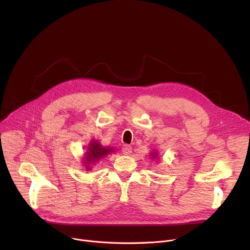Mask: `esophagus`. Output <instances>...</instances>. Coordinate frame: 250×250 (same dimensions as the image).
<instances>
[{
  "instance_id": "esophagus-1",
  "label": "esophagus",
  "mask_w": 250,
  "mask_h": 250,
  "mask_svg": "<svg viewBox=\"0 0 250 250\" xmlns=\"http://www.w3.org/2000/svg\"><path fill=\"white\" fill-rule=\"evenodd\" d=\"M122 150H123V154H125V155H129V154L131 153V151H132V148H131L129 146H124L123 148H122Z\"/></svg>"
}]
</instances>
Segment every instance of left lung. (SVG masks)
<instances>
[{
  "label": "left lung",
  "mask_w": 250,
  "mask_h": 250,
  "mask_svg": "<svg viewBox=\"0 0 250 250\" xmlns=\"http://www.w3.org/2000/svg\"><path fill=\"white\" fill-rule=\"evenodd\" d=\"M150 157L154 160H157L158 158V153H157V150H152V152L150 153Z\"/></svg>",
  "instance_id": "1"
}]
</instances>
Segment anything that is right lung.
I'll use <instances>...</instances> for the list:
<instances>
[{
    "label": "right lung",
    "instance_id": "add662e5",
    "mask_svg": "<svg viewBox=\"0 0 250 250\" xmlns=\"http://www.w3.org/2000/svg\"><path fill=\"white\" fill-rule=\"evenodd\" d=\"M114 152L113 147L103 146L99 140L93 139L90 141V144L87 147V151L83 157V164L86 170H91V165H95L96 162H99L104 156Z\"/></svg>",
    "mask_w": 250,
    "mask_h": 250
}]
</instances>
